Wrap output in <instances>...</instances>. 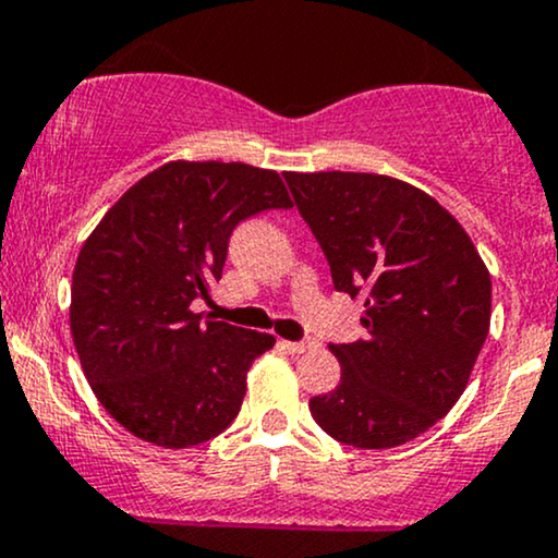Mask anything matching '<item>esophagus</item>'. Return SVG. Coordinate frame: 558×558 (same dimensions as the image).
<instances>
[{"instance_id": "obj_1", "label": "esophagus", "mask_w": 558, "mask_h": 558, "mask_svg": "<svg viewBox=\"0 0 558 558\" xmlns=\"http://www.w3.org/2000/svg\"><path fill=\"white\" fill-rule=\"evenodd\" d=\"M283 348L291 353H306L312 343H304V340H299V343H293V340H283Z\"/></svg>"}]
</instances>
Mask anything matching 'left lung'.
Here are the masks:
<instances>
[{"mask_svg":"<svg viewBox=\"0 0 558 558\" xmlns=\"http://www.w3.org/2000/svg\"><path fill=\"white\" fill-rule=\"evenodd\" d=\"M332 283L364 299L366 338L330 345L340 385L308 400L332 439L400 447L465 392L492 325V275L452 213L381 173H286Z\"/></svg>","mask_w":558,"mask_h":558,"instance_id":"left-lung-1","label":"left lung"}]
</instances>
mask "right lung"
<instances>
[{
	"label": "right lung",
	"instance_id": "obj_1",
	"mask_svg": "<svg viewBox=\"0 0 558 558\" xmlns=\"http://www.w3.org/2000/svg\"><path fill=\"white\" fill-rule=\"evenodd\" d=\"M275 171L171 160L130 186L85 239L70 327L100 405L137 439L203 445L239 415L246 372L275 345L192 312L220 280L241 220L291 207Z\"/></svg>",
	"mask_w": 558,
	"mask_h": 558
}]
</instances>
